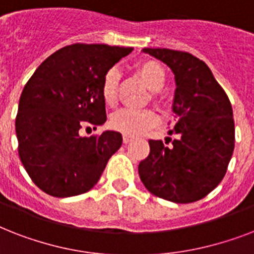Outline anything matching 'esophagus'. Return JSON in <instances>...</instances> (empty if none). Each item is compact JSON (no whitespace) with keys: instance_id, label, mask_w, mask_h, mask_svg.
<instances>
[{"instance_id":"obj_1","label":"esophagus","mask_w":254,"mask_h":254,"mask_svg":"<svg viewBox=\"0 0 254 254\" xmlns=\"http://www.w3.org/2000/svg\"><path fill=\"white\" fill-rule=\"evenodd\" d=\"M123 142L125 143V145H127L129 142H131V137H129V135H124Z\"/></svg>"}]
</instances>
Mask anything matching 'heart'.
Instances as JSON below:
<instances>
[{
  "mask_svg": "<svg viewBox=\"0 0 254 254\" xmlns=\"http://www.w3.org/2000/svg\"><path fill=\"white\" fill-rule=\"evenodd\" d=\"M137 72L142 80L154 91V97L158 99L159 92L165 85L166 81V73L162 64L153 59H147L137 65ZM120 83V71L116 67H112L105 72L101 81V97L104 103L113 107L117 101V93H119ZM159 123L158 115L150 109H133V108H125L121 111L116 112L112 115L111 124L112 129L120 131L125 135H141L150 130Z\"/></svg>",
  "mask_w": 254,
  "mask_h": 254,
  "instance_id": "heart-1",
  "label": "heart"
}]
</instances>
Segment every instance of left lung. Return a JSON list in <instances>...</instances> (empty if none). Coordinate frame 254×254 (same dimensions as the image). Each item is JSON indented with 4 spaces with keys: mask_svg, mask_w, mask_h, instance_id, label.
Masks as SVG:
<instances>
[{
    "mask_svg": "<svg viewBox=\"0 0 254 254\" xmlns=\"http://www.w3.org/2000/svg\"><path fill=\"white\" fill-rule=\"evenodd\" d=\"M175 75L173 112L177 134L170 146L150 139V153L138 165L143 186L174 203L207 196L224 178L235 149L232 105L204 62L185 51L143 49Z\"/></svg>",
    "mask_w": 254,
    "mask_h": 254,
    "instance_id": "8db88e82",
    "label": "left lung"
}]
</instances>
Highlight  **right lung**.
I'll return each instance as SVG.
<instances>
[{"label":"right lung","instance_id":"1","mask_svg":"<svg viewBox=\"0 0 254 254\" xmlns=\"http://www.w3.org/2000/svg\"><path fill=\"white\" fill-rule=\"evenodd\" d=\"M133 51L108 45L65 46L50 55L26 83L18 104V154L35 185L55 197L80 195L99 182L123 143L119 131L80 137L85 124L107 121L101 81Z\"/></svg>","mask_w":254,"mask_h":254}]
</instances>
